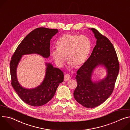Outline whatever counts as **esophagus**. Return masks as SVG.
I'll return each mask as SVG.
<instances>
[{
    "label": "esophagus",
    "mask_w": 130,
    "mask_h": 130,
    "mask_svg": "<svg viewBox=\"0 0 130 130\" xmlns=\"http://www.w3.org/2000/svg\"><path fill=\"white\" fill-rule=\"evenodd\" d=\"M70 78H71V76H70V75L68 74H66L65 76H64V80L65 81H68L69 80Z\"/></svg>",
    "instance_id": "34e87169"
}]
</instances>
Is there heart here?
Listing matches in <instances>:
<instances>
[{
    "mask_svg": "<svg viewBox=\"0 0 130 130\" xmlns=\"http://www.w3.org/2000/svg\"><path fill=\"white\" fill-rule=\"evenodd\" d=\"M56 45L57 49H53L51 55L60 67L64 65L66 57L72 67H80L87 60L91 49L90 39L84 35L64 34L58 39Z\"/></svg>",
    "mask_w": 130,
    "mask_h": 130,
    "instance_id": "obj_1",
    "label": "heart"
}]
</instances>
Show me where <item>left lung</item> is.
Wrapping results in <instances>:
<instances>
[{
  "instance_id": "1",
  "label": "left lung",
  "mask_w": 130,
  "mask_h": 130,
  "mask_svg": "<svg viewBox=\"0 0 130 130\" xmlns=\"http://www.w3.org/2000/svg\"><path fill=\"white\" fill-rule=\"evenodd\" d=\"M91 30L96 38V44L84 64L78 70L76 79L77 86L74 92L75 99L87 108L100 105L112 94L119 72V63L113 44L96 29ZM99 65L104 66L108 74L104 79L92 82L91 74Z\"/></svg>"
}]
</instances>
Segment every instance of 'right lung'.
Segmentation results:
<instances>
[{
  "label": "right lung",
  "instance_id": "1",
  "mask_svg": "<svg viewBox=\"0 0 130 130\" xmlns=\"http://www.w3.org/2000/svg\"><path fill=\"white\" fill-rule=\"evenodd\" d=\"M57 29L39 27L35 29L24 38L17 47L10 63L12 86L20 99L32 106H42L50 101L54 96L56 90L64 80V73L60 69L46 63V69L44 79L38 87L27 89L22 87L17 78V68L22 56L37 53L48 58L50 54V40L58 32Z\"/></svg>",
  "mask_w": 130,
  "mask_h": 130
}]
</instances>
